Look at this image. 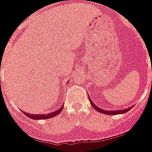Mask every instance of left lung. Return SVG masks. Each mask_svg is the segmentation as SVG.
I'll use <instances>...</instances> for the list:
<instances>
[{
  "label": "left lung",
  "instance_id": "8db88e82",
  "mask_svg": "<svg viewBox=\"0 0 152 152\" xmlns=\"http://www.w3.org/2000/svg\"><path fill=\"white\" fill-rule=\"evenodd\" d=\"M89 101H90V103H91V105L94 109H96V111L99 112H101V113H104V114L107 115H118V114H123V113H125V112H129V110H130L133 107H128V108L125 109H122V110H114V111H107V110H103L102 108H100L98 106H96L94 102H92V100L90 99V98H89Z\"/></svg>",
  "mask_w": 152,
  "mask_h": 152
}]
</instances>
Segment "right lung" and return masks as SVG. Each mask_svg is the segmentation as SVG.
<instances>
[{
  "instance_id": "add662e5",
  "label": "right lung",
  "mask_w": 152,
  "mask_h": 152,
  "mask_svg": "<svg viewBox=\"0 0 152 152\" xmlns=\"http://www.w3.org/2000/svg\"><path fill=\"white\" fill-rule=\"evenodd\" d=\"M63 108V105L62 106V107H60L59 109H58L54 112H50V113H47V114H31V113H28V112H23V114H25L28 117L31 118L32 120H45V119H50L53 118V116H56L57 115H58L60 112H62V110Z\"/></svg>"
}]
</instances>
